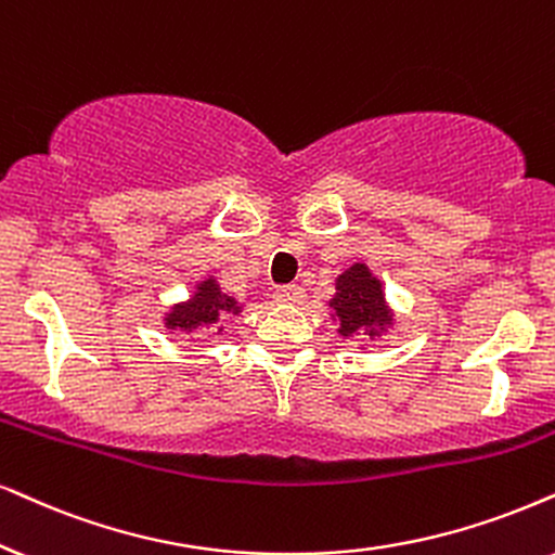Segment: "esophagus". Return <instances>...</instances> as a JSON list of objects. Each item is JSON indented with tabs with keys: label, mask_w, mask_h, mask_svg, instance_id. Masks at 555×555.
<instances>
[{
	"label": "esophagus",
	"mask_w": 555,
	"mask_h": 555,
	"mask_svg": "<svg viewBox=\"0 0 555 555\" xmlns=\"http://www.w3.org/2000/svg\"><path fill=\"white\" fill-rule=\"evenodd\" d=\"M276 301H282V305H301V301H305V289H301L299 284L279 286Z\"/></svg>",
	"instance_id": "esophagus-1"
}]
</instances>
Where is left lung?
<instances>
[{"label": "left lung", "instance_id": "left-lung-1", "mask_svg": "<svg viewBox=\"0 0 555 555\" xmlns=\"http://www.w3.org/2000/svg\"><path fill=\"white\" fill-rule=\"evenodd\" d=\"M330 320L338 322L343 340L356 335L384 338L397 327V312L384 294L382 279L363 261H353L335 276V294L327 299Z\"/></svg>", "mask_w": 555, "mask_h": 555}]
</instances>
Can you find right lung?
<instances>
[{
	"label": "right lung",
	"instance_id": "add662e5",
	"mask_svg": "<svg viewBox=\"0 0 555 555\" xmlns=\"http://www.w3.org/2000/svg\"><path fill=\"white\" fill-rule=\"evenodd\" d=\"M245 301H237L220 289L215 276H205L194 284L186 299L173 301L164 312V327L177 330L181 335H194L199 330H217L222 333V320L241 318Z\"/></svg>",
	"mask_w": 555,
	"mask_h": 555
}]
</instances>
